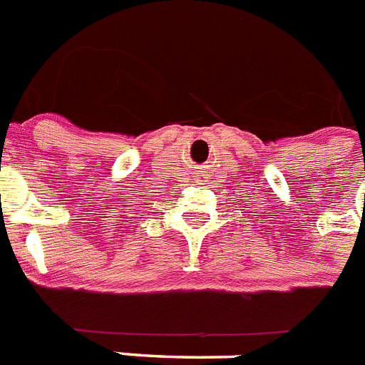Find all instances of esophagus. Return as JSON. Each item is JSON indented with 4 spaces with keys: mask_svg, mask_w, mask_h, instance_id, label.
<instances>
[{
    "mask_svg": "<svg viewBox=\"0 0 365 365\" xmlns=\"http://www.w3.org/2000/svg\"><path fill=\"white\" fill-rule=\"evenodd\" d=\"M197 174V178H195V182H202V180H198V174H200V170H198V173H195Z\"/></svg>",
    "mask_w": 365,
    "mask_h": 365,
    "instance_id": "1",
    "label": "esophagus"
}]
</instances>
